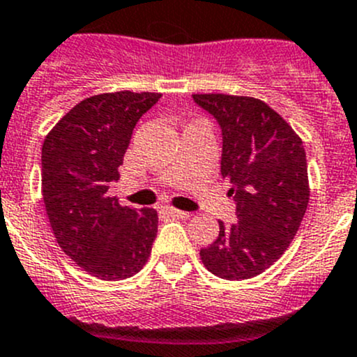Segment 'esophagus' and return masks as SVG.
Returning <instances> with one entry per match:
<instances>
[{"label": "esophagus", "instance_id": "34e87169", "mask_svg": "<svg viewBox=\"0 0 357 357\" xmlns=\"http://www.w3.org/2000/svg\"><path fill=\"white\" fill-rule=\"evenodd\" d=\"M163 211L168 215V217H174V218H189L190 217L189 211H182V210H177V208H172V206L163 208Z\"/></svg>", "mask_w": 357, "mask_h": 357}]
</instances>
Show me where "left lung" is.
<instances>
[{"instance_id":"8db88e82","label":"left lung","mask_w":357,"mask_h":357,"mask_svg":"<svg viewBox=\"0 0 357 357\" xmlns=\"http://www.w3.org/2000/svg\"><path fill=\"white\" fill-rule=\"evenodd\" d=\"M194 102L222 128V177L231 182L238 224L218 222L217 239L199 252L222 280L241 281L269 269L290 246L309 203L302 139L266 102L196 93Z\"/></svg>"}]
</instances>
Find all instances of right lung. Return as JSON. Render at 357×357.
I'll return each mask as SVG.
<instances>
[{
    "label": "right lung",
    "instance_id": "obj_1",
    "mask_svg": "<svg viewBox=\"0 0 357 357\" xmlns=\"http://www.w3.org/2000/svg\"><path fill=\"white\" fill-rule=\"evenodd\" d=\"M161 93L114 91L88 97L50 130L41 149V192L62 252L104 281L132 278L146 266L158 232L154 208L121 206L109 183L133 128Z\"/></svg>",
    "mask_w": 357,
    "mask_h": 357
}]
</instances>
